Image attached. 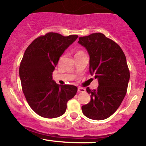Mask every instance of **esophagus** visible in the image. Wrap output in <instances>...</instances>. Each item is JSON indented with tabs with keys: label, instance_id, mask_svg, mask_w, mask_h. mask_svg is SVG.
<instances>
[{
	"label": "esophagus",
	"instance_id": "esophagus-1",
	"mask_svg": "<svg viewBox=\"0 0 146 146\" xmlns=\"http://www.w3.org/2000/svg\"><path fill=\"white\" fill-rule=\"evenodd\" d=\"M78 91L79 92H85V88H78Z\"/></svg>",
	"mask_w": 146,
	"mask_h": 146
}]
</instances>
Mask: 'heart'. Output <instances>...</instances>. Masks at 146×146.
<instances>
[{
  "instance_id": "heart-1",
  "label": "heart",
  "mask_w": 146,
  "mask_h": 146,
  "mask_svg": "<svg viewBox=\"0 0 146 146\" xmlns=\"http://www.w3.org/2000/svg\"><path fill=\"white\" fill-rule=\"evenodd\" d=\"M83 54V51H78V52L77 54Z\"/></svg>"
}]
</instances>
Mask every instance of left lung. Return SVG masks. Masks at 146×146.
Returning a JSON list of instances; mask_svg holds the SVG:
<instances>
[{"label": "left lung", "instance_id": "obj_1", "mask_svg": "<svg viewBox=\"0 0 146 146\" xmlns=\"http://www.w3.org/2000/svg\"><path fill=\"white\" fill-rule=\"evenodd\" d=\"M90 56L89 71L98 78V88L86 90L90 102L82 106L84 115L103 120L112 115L121 104L127 91L130 73L121 47L102 33L80 36L78 42Z\"/></svg>", "mask_w": 146, "mask_h": 146}]
</instances>
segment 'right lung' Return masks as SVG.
Listing matches in <instances>:
<instances>
[{
	"mask_svg": "<svg viewBox=\"0 0 146 146\" xmlns=\"http://www.w3.org/2000/svg\"><path fill=\"white\" fill-rule=\"evenodd\" d=\"M78 37L48 32L35 39L25 52L19 69L22 88L29 107L41 117L63 115L68 101L76 95L77 87L56 84L52 73L65 50Z\"/></svg>",
	"mask_w": 146,
	"mask_h": 146,
	"instance_id": "right-lung-1",
	"label": "right lung"
}]
</instances>
